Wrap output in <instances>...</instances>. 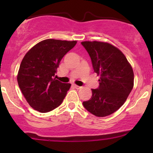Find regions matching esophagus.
Masks as SVG:
<instances>
[{
	"instance_id": "34e87169",
	"label": "esophagus",
	"mask_w": 153,
	"mask_h": 153,
	"mask_svg": "<svg viewBox=\"0 0 153 153\" xmlns=\"http://www.w3.org/2000/svg\"><path fill=\"white\" fill-rule=\"evenodd\" d=\"M73 86L75 88H76V89H80V88H81V86H79V85H75V84H73Z\"/></svg>"
}]
</instances>
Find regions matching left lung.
Here are the masks:
<instances>
[{"mask_svg": "<svg viewBox=\"0 0 153 153\" xmlns=\"http://www.w3.org/2000/svg\"><path fill=\"white\" fill-rule=\"evenodd\" d=\"M81 45L90 56L94 72L100 75L99 88L91 89V99L82 105L96 117H106L124 104L132 90V68L124 54L111 44L94 41Z\"/></svg>", "mask_w": 153, "mask_h": 153, "instance_id": "obj_1", "label": "left lung"}]
</instances>
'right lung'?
<instances>
[{
    "mask_svg": "<svg viewBox=\"0 0 153 153\" xmlns=\"http://www.w3.org/2000/svg\"><path fill=\"white\" fill-rule=\"evenodd\" d=\"M76 41L48 39L36 44L25 54L17 75L19 86L29 104L46 113L62 103L71 83H63L54 76L62 57Z\"/></svg>",
    "mask_w": 153,
    "mask_h": 153,
    "instance_id": "add662e5",
    "label": "right lung"
}]
</instances>
